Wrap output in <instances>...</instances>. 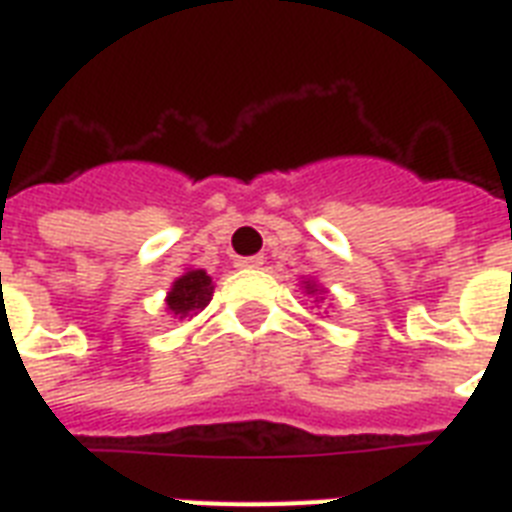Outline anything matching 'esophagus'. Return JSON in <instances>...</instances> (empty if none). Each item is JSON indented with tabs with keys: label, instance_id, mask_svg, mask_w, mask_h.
<instances>
[{
	"label": "esophagus",
	"instance_id": "esophagus-1",
	"mask_svg": "<svg viewBox=\"0 0 512 512\" xmlns=\"http://www.w3.org/2000/svg\"><path fill=\"white\" fill-rule=\"evenodd\" d=\"M263 265V257L255 255V257H239L236 260V268H260Z\"/></svg>",
	"mask_w": 512,
	"mask_h": 512
}]
</instances>
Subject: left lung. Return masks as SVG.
<instances>
[{"mask_svg": "<svg viewBox=\"0 0 512 512\" xmlns=\"http://www.w3.org/2000/svg\"><path fill=\"white\" fill-rule=\"evenodd\" d=\"M305 292H308V295H319L321 289L316 287V284H313V281H305Z\"/></svg>", "mask_w": 512, "mask_h": 512, "instance_id": "obj_1", "label": "left lung"}]
</instances>
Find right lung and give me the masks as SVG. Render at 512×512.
<instances>
[{"label": "right lung", "instance_id": "right-lung-1", "mask_svg": "<svg viewBox=\"0 0 512 512\" xmlns=\"http://www.w3.org/2000/svg\"><path fill=\"white\" fill-rule=\"evenodd\" d=\"M212 289L215 287H212V279L207 276V271L191 268L180 279H175L172 289L167 292V311L177 319L204 311L209 300H212Z\"/></svg>", "mask_w": 512, "mask_h": 512}]
</instances>
